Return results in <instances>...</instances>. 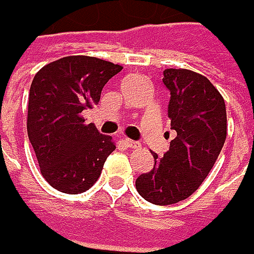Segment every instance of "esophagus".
Listing matches in <instances>:
<instances>
[{"mask_svg":"<svg viewBox=\"0 0 254 254\" xmlns=\"http://www.w3.org/2000/svg\"><path fill=\"white\" fill-rule=\"evenodd\" d=\"M124 145H126V147H128V148H137V147H138L140 144H138L137 141H134V140L126 138V140H124Z\"/></svg>","mask_w":254,"mask_h":254,"instance_id":"34e87169","label":"esophagus"}]
</instances>
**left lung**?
Masks as SVG:
<instances>
[{
  "label": "left lung",
  "mask_w": 254,
  "mask_h": 254,
  "mask_svg": "<svg viewBox=\"0 0 254 254\" xmlns=\"http://www.w3.org/2000/svg\"><path fill=\"white\" fill-rule=\"evenodd\" d=\"M170 92L168 117L177 137L154 168L135 180L142 198L154 205L187 199L208 177L226 140L225 100L209 80L187 69L164 70Z\"/></svg>",
  "instance_id": "left-lung-1"
}]
</instances>
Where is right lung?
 Masks as SVG:
<instances>
[{
    "label": "right lung",
    "instance_id": "1",
    "mask_svg": "<svg viewBox=\"0 0 254 254\" xmlns=\"http://www.w3.org/2000/svg\"><path fill=\"white\" fill-rule=\"evenodd\" d=\"M122 69L77 55L58 59L35 74L26 128L41 174L55 190L74 195L92 188L116 150L112 137L86 124L82 112L99 103L104 84Z\"/></svg>",
    "mask_w": 254,
    "mask_h": 254
}]
</instances>
